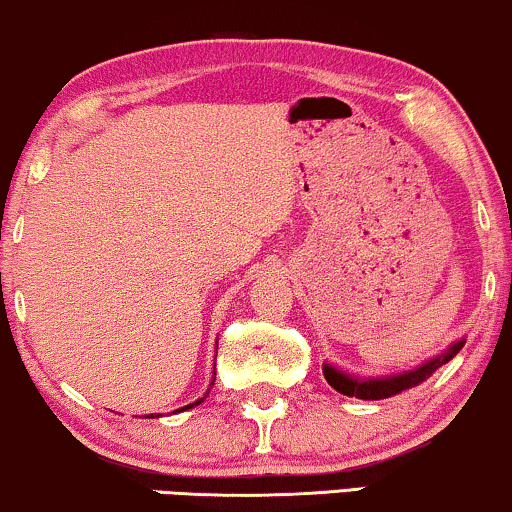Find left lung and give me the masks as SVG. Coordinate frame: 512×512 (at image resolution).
<instances>
[{
    "mask_svg": "<svg viewBox=\"0 0 512 512\" xmlns=\"http://www.w3.org/2000/svg\"><path fill=\"white\" fill-rule=\"evenodd\" d=\"M464 348V341H457L452 343L448 350L441 352V355L429 359L427 364H422L420 369L415 371H408V373H399V376H392V378H376V380H357V378H350L345 376V373L336 371L334 366L325 364V373L327 383L334 387L336 392L345 394V397H357V399H369V401H376V399H390L394 394H401L410 390V387H417L420 383H424L431 373L436 369H441L443 364H448L452 357L457 355L459 350Z\"/></svg>",
    "mask_w": 512,
    "mask_h": 512,
    "instance_id": "8db88e82",
    "label": "left lung"
}]
</instances>
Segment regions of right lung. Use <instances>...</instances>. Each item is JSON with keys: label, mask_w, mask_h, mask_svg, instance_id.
<instances>
[{"label": "right lung", "mask_w": 512, "mask_h": 512, "mask_svg": "<svg viewBox=\"0 0 512 512\" xmlns=\"http://www.w3.org/2000/svg\"><path fill=\"white\" fill-rule=\"evenodd\" d=\"M213 383H215V378H213ZM213 383H211V385H213ZM206 394H208V392H206ZM197 403H201V399H199V401H197ZM197 403H190V406H185V408H181V410H187V408H192V406H197ZM148 417H153V415H148Z\"/></svg>", "instance_id": "obj_1"}]
</instances>
